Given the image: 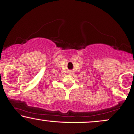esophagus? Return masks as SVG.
<instances>
[{
    "mask_svg": "<svg viewBox=\"0 0 134 134\" xmlns=\"http://www.w3.org/2000/svg\"><path fill=\"white\" fill-rule=\"evenodd\" d=\"M70 73H71V72H70Z\"/></svg>",
    "mask_w": 134,
    "mask_h": 134,
    "instance_id": "obj_1",
    "label": "esophagus"
}]
</instances>
